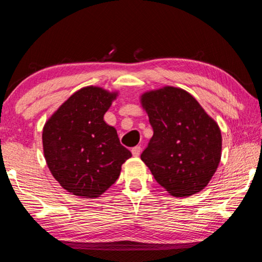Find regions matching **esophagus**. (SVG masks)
Returning <instances> with one entry per match:
<instances>
[{
    "mask_svg": "<svg viewBox=\"0 0 262 262\" xmlns=\"http://www.w3.org/2000/svg\"><path fill=\"white\" fill-rule=\"evenodd\" d=\"M132 154H133V156H134V157H139L140 154H141V147H139V145H137V147L133 148L132 149Z\"/></svg>",
    "mask_w": 262,
    "mask_h": 262,
    "instance_id": "34e87169",
    "label": "esophagus"
}]
</instances>
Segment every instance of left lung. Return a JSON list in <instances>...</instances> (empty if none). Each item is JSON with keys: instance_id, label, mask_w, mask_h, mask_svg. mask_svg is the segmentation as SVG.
I'll return each mask as SVG.
<instances>
[{"instance_id": "1", "label": "left lung", "mask_w": 262, "mask_h": 262, "mask_svg": "<svg viewBox=\"0 0 262 262\" xmlns=\"http://www.w3.org/2000/svg\"><path fill=\"white\" fill-rule=\"evenodd\" d=\"M154 135L141 159L172 196L206 187L219 167L222 134L217 122L184 89L163 86L142 94Z\"/></svg>"}]
</instances>
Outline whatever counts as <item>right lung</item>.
Masks as SVG:
<instances>
[{
	"label": "right lung",
	"mask_w": 262,
	"mask_h": 262,
	"mask_svg": "<svg viewBox=\"0 0 262 262\" xmlns=\"http://www.w3.org/2000/svg\"><path fill=\"white\" fill-rule=\"evenodd\" d=\"M118 91L89 85L79 89L53 113L42 128V149L52 176L67 192L99 198L119 178L132 157L104 114Z\"/></svg>",
	"instance_id": "add662e5"
}]
</instances>
